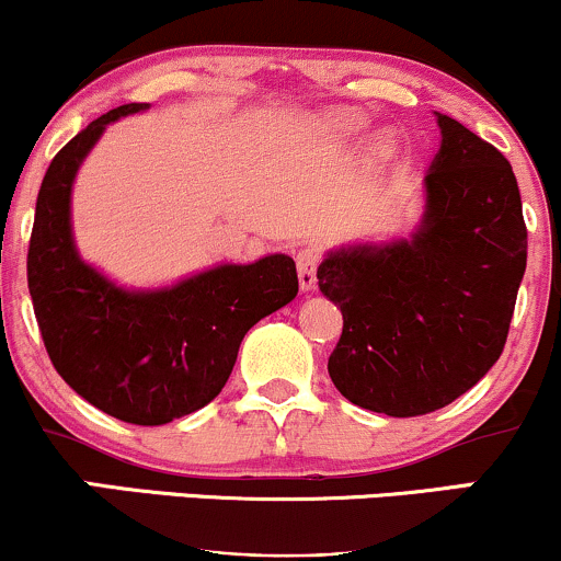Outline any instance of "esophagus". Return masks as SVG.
<instances>
[{
	"label": "esophagus",
	"mask_w": 561,
	"mask_h": 561,
	"mask_svg": "<svg viewBox=\"0 0 561 561\" xmlns=\"http://www.w3.org/2000/svg\"><path fill=\"white\" fill-rule=\"evenodd\" d=\"M295 263H298V282L300 289H317V268L321 263V248L319 244H306V248L298 250L295 255Z\"/></svg>",
	"instance_id": "obj_1"
}]
</instances>
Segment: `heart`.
Returning <instances> with one entry per match:
<instances>
[{"label":"heart","mask_w":561,"mask_h":561,"mask_svg":"<svg viewBox=\"0 0 561 561\" xmlns=\"http://www.w3.org/2000/svg\"><path fill=\"white\" fill-rule=\"evenodd\" d=\"M358 128H362V121L353 118V115H345V113H330L319 121V134L330 141L353 139L358 134ZM388 150L390 147L385 145V141H379L377 145L379 156H388Z\"/></svg>","instance_id":"b5f03b06"}]
</instances>
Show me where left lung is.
I'll return each instance as SVG.
<instances>
[{
    "label": "left lung",
    "mask_w": 561,
    "mask_h": 561,
    "mask_svg": "<svg viewBox=\"0 0 561 561\" xmlns=\"http://www.w3.org/2000/svg\"><path fill=\"white\" fill-rule=\"evenodd\" d=\"M443 141L424 176L411 240L353 244L321 261L319 289L343 311L330 377L388 416L443 409L504 351L527 263L523 199L491 141L437 113Z\"/></svg>",
    "instance_id": "left-lung-1"
}]
</instances>
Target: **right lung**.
Returning <instances> with one entry per match:
<instances>
[{
  "mask_svg": "<svg viewBox=\"0 0 561 561\" xmlns=\"http://www.w3.org/2000/svg\"><path fill=\"white\" fill-rule=\"evenodd\" d=\"M147 107L100 115L53 158L36 197L28 289L57 375L115 420L156 427L214 401L250 327L298 295V272L276 253L173 287L126 289L81 261L70 229L76 173L107 124Z\"/></svg>",
  "mask_w": 561,
  "mask_h": 561,
  "instance_id": "1",
  "label": "right lung"
}]
</instances>
